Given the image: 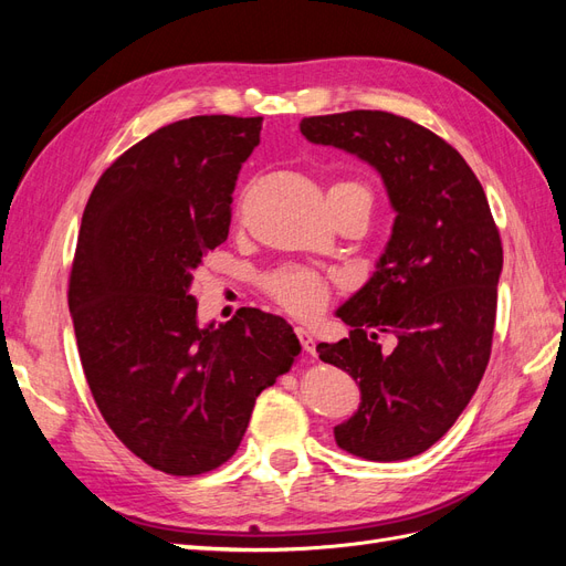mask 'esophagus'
<instances>
[{"label":"esophagus","mask_w":566,"mask_h":566,"mask_svg":"<svg viewBox=\"0 0 566 566\" xmlns=\"http://www.w3.org/2000/svg\"><path fill=\"white\" fill-rule=\"evenodd\" d=\"M295 333H297V337H300V342H302V349L306 352V354H316V342H314V335L306 331V328H295Z\"/></svg>","instance_id":"obj_1"}]
</instances>
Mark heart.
Instances as JSON below:
<instances>
[{
	"mask_svg": "<svg viewBox=\"0 0 566 566\" xmlns=\"http://www.w3.org/2000/svg\"><path fill=\"white\" fill-rule=\"evenodd\" d=\"M347 205H364L370 212L373 193L370 188L358 179H337L328 186V208L339 210ZM264 293L279 302L283 310L295 316H314L323 310L331 295V281L321 273L302 266H283L269 273L262 281Z\"/></svg>",
	"mask_w": 566,
	"mask_h": 566,
	"instance_id": "1",
	"label": "heart"
}]
</instances>
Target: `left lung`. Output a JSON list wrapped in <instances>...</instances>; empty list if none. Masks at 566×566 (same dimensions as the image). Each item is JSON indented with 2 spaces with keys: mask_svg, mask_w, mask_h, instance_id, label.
Listing matches in <instances>:
<instances>
[{
  "mask_svg": "<svg viewBox=\"0 0 566 566\" xmlns=\"http://www.w3.org/2000/svg\"><path fill=\"white\" fill-rule=\"evenodd\" d=\"M300 129L370 163L397 210L378 271L337 310L349 337L316 347L361 387V406L335 427V441L366 460L413 458L451 430L489 366L499 227L465 158L413 119L349 111L304 117Z\"/></svg>",
  "mask_w": 566,
  "mask_h": 566,
  "instance_id": "8db88e82",
  "label": "left lung"
}]
</instances>
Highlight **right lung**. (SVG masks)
Masks as SVG:
<instances>
[{
  "label": "right lung",
  "mask_w": 566,
  "mask_h": 566,
  "mask_svg": "<svg viewBox=\"0 0 566 566\" xmlns=\"http://www.w3.org/2000/svg\"><path fill=\"white\" fill-rule=\"evenodd\" d=\"M260 132L262 117L233 115L160 127L101 175L82 214L67 306L84 378L115 437L165 474L224 465L254 399L302 352L281 316L250 306L200 328L191 295Z\"/></svg>",
  "instance_id": "1"
}]
</instances>
